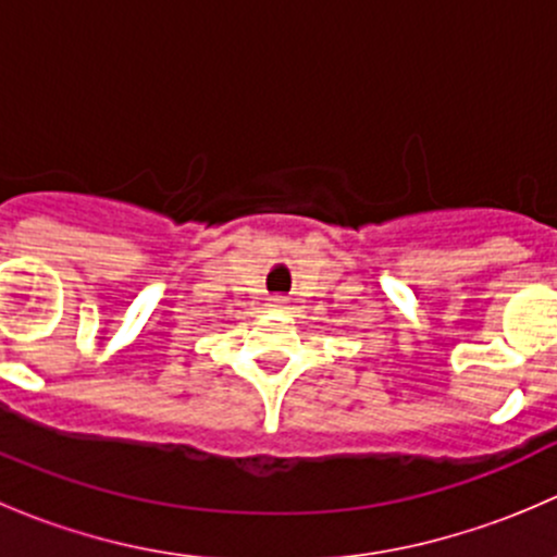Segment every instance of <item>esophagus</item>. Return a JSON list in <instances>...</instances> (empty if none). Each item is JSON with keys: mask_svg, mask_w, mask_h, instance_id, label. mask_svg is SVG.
Returning a JSON list of instances; mask_svg holds the SVG:
<instances>
[{"mask_svg": "<svg viewBox=\"0 0 557 557\" xmlns=\"http://www.w3.org/2000/svg\"><path fill=\"white\" fill-rule=\"evenodd\" d=\"M269 307L272 310H285V299H269Z\"/></svg>", "mask_w": 557, "mask_h": 557, "instance_id": "1", "label": "esophagus"}]
</instances>
